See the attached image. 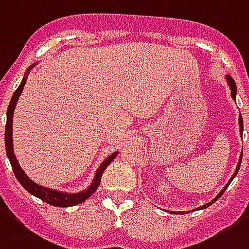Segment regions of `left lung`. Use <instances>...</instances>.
<instances>
[{"mask_svg":"<svg viewBox=\"0 0 249 249\" xmlns=\"http://www.w3.org/2000/svg\"><path fill=\"white\" fill-rule=\"evenodd\" d=\"M226 80H227L228 87H230V89H231V97H232L233 100H236V92H237L236 83H235V80H233V79L231 78V76H230V75H226ZM239 128H240V136H243V117H242V115H239ZM242 158H243V152L240 153V158H239V163H237L236 169H235V171H233L232 177H231V178H230V181H228L227 185L224 186V187H223L222 190H220V193H219V194L216 195V196H215V198H213V199L211 200V202H209V203L203 204V206H200V207H198V209H196V210H203V209H206V207H209L210 204H213V202H215V200L219 199V198H220V196H222V194H223V193H224V190H226V189H227L228 185H230V183H231V182H232L233 178H235V177H236L237 171H239V169H240V163H242ZM173 213H174V211H173ZM177 213H179V211H177Z\"/></svg>","mask_w":249,"mask_h":249,"instance_id":"8db88e82","label":"left lung"}]
</instances>
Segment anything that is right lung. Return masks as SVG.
Instances as JSON below:
<instances>
[{"instance_id": "right-lung-1", "label": "right lung", "mask_w": 249, "mask_h": 249, "mask_svg": "<svg viewBox=\"0 0 249 249\" xmlns=\"http://www.w3.org/2000/svg\"><path fill=\"white\" fill-rule=\"evenodd\" d=\"M36 64H31L30 67L27 68L25 76L22 79L19 87L17 88V91L13 93L12 100H10V104L7 107L6 112V126H5V148H6V154L9 161H10V165L13 167V171L16 174L18 182L23 186V189L26 191H29L31 195H34L36 198H39L46 203L51 204V206H55V207H71V206H75V204H79L84 202L86 199H88L95 191L97 190V187L100 185L101 176L103 173L107 169V166L109 165L110 162L115 160V157L117 156V153H112L110 156L101 162L100 166L97 167L96 173H95V177L92 179L91 185L88 186L87 189H84L83 191H79V193H66V191H59L55 190V189H49V187H45V186L38 185L36 182L30 179L27 174L23 171L19 163H18V160H17L16 154H14V149H13V115H14V109H16L17 101L21 96L22 91H23V87L26 84L27 75L30 73V70L33 67H36Z\"/></svg>"}]
</instances>
